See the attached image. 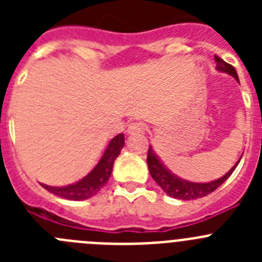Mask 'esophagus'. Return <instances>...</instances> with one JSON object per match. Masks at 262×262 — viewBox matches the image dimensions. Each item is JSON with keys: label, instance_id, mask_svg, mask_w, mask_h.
<instances>
[{"label": "esophagus", "instance_id": "esophagus-1", "mask_svg": "<svg viewBox=\"0 0 262 262\" xmlns=\"http://www.w3.org/2000/svg\"><path fill=\"white\" fill-rule=\"evenodd\" d=\"M145 124L143 122H134L128 126V129H127V134L128 135H134V134H138V133H143L145 131Z\"/></svg>", "mask_w": 262, "mask_h": 262}]
</instances>
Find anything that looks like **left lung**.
I'll list each match as a JSON object with an SVG mask.
<instances>
[{"label":"left lung","mask_w":262,"mask_h":262,"mask_svg":"<svg viewBox=\"0 0 262 262\" xmlns=\"http://www.w3.org/2000/svg\"><path fill=\"white\" fill-rule=\"evenodd\" d=\"M215 61H216L217 71L228 73V75L232 76L233 78H236V81H239L237 73H236V69L233 68L231 64H228V62H226L224 60H222L221 57L216 56V55H215ZM240 159H242V157H240ZM240 159L239 161H237V163L223 176V177L217 178L215 181L206 182V184L186 181V180H182V178L173 174V173L170 172L169 169H166L165 165L160 161V159L156 156V154L154 152L151 145H149V149H148L147 164L152 178H154L155 181H156V184L159 185L169 196L182 201H191L209 195L210 193L216 190L217 187L221 186V185L226 181L227 178L232 174V172L235 170L237 164L240 163Z\"/></svg>","instance_id":"left-lung-1"}]
</instances>
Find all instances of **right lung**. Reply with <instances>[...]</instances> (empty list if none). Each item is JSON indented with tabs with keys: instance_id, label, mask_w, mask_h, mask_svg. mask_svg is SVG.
<instances>
[{
	"instance_id": "1",
	"label": "right lung",
	"mask_w": 262,
	"mask_h": 262,
	"mask_svg": "<svg viewBox=\"0 0 262 262\" xmlns=\"http://www.w3.org/2000/svg\"><path fill=\"white\" fill-rule=\"evenodd\" d=\"M124 145V135L119 134L115 138H113L106 147L102 157L98 161L93 170L89 174L85 176L82 180L78 182H75L72 185L67 186H48V185L41 184L46 190L50 193L55 194L57 196L66 198L71 201H84L90 198V196L96 195L106 184H107L108 178L111 176L113 165H114L115 159L120 154V149Z\"/></svg>"
}]
</instances>
